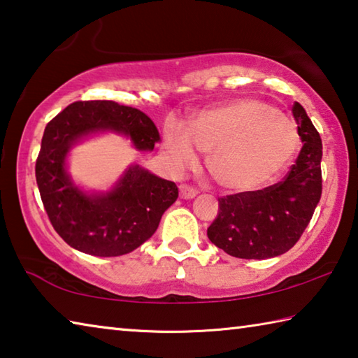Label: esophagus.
I'll list each match as a JSON object with an SVG mask.
<instances>
[{
  "mask_svg": "<svg viewBox=\"0 0 358 358\" xmlns=\"http://www.w3.org/2000/svg\"><path fill=\"white\" fill-rule=\"evenodd\" d=\"M197 196V189H194L189 185H180V197L181 199H192Z\"/></svg>",
  "mask_w": 358,
  "mask_h": 358,
  "instance_id": "34e87169",
  "label": "esophagus"
}]
</instances>
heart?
Wrapping results in <instances>:
<instances>
[{"label": "heart", "instance_id": "heart-1", "mask_svg": "<svg viewBox=\"0 0 358 358\" xmlns=\"http://www.w3.org/2000/svg\"><path fill=\"white\" fill-rule=\"evenodd\" d=\"M299 147L295 121L259 99L203 110L189 126L171 120L164 129V148L175 166L196 164L199 150L210 153L211 177L234 192L256 189L276 177Z\"/></svg>", "mask_w": 358, "mask_h": 358}]
</instances>
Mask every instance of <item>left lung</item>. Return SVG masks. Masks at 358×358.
I'll list each match as a JSON object with an SVG mask.
<instances>
[{"mask_svg":"<svg viewBox=\"0 0 358 358\" xmlns=\"http://www.w3.org/2000/svg\"><path fill=\"white\" fill-rule=\"evenodd\" d=\"M292 113L303 147L286 178L264 189L220 199V211L207 235L229 256L259 260L281 256L299 241L317 207L322 141L299 102Z\"/></svg>","mask_w":358,"mask_h":358,"instance_id":"obj_1","label":"left lung"}]
</instances>
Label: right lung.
I'll return each instance as SVG.
<instances>
[{
    "label": "right lung",
    "instance_id": "obj_1",
    "mask_svg": "<svg viewBox=\"0 0 358 358\" xmlns=\"http://www.w3.org/2000/svg\"><path fill=\"white\" fill-rule=\"evenodd\" d=\"M131 137L138 150L155 148L159 132L150 117L113 101H78L45 126L36 161V181L53 229L77 251L98 257L123 256L156 232L177 201L173 181L129 166L110 191L85 192L66 169L71 148L98 132Z\"/></svg>",
    "mask_w": 358,
    "mask_h": 358
}]
</instances>
